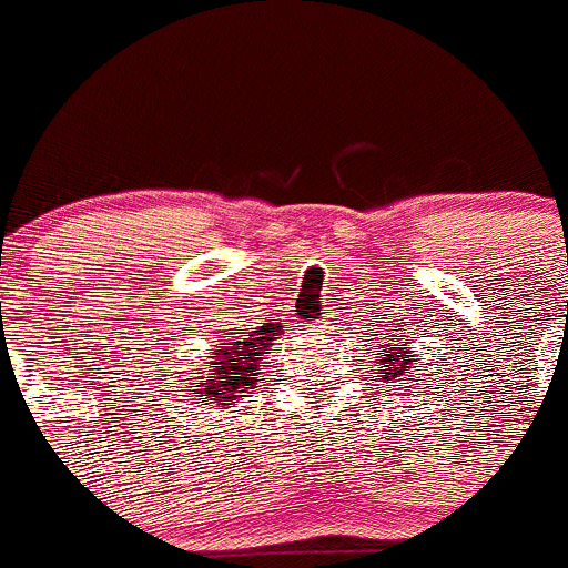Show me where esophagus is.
Instances as JSON below:
<instances>
[{
	"label": "esophagus",
	"mask_w": 568,
	"mask_h": 568,
	"mask_svg": "<svg viewBox=\"0 0 568 568\" xmlns=\"http://www.w3.org/2000/svg\"><path fill=\"white\" fill-rule=\"evenodd\" d=\"M316 329H318V332H326V329H332V316H329V313H324V316L318 318Z\"/></svg>",
	"instance_id": "esophagus-1"
}]
</instances>
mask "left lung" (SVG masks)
Wrapping results in <instances>:
<instances>
[{"label": "left lung", "instance_id": "left-lung-1", "mask_svg": "<svg viewBox=\"0 0 568 568\" xmlns=\"http://www.w3.org/2000/svg\"><path fill=\"white\" fill-rule=\"evenodd\" d=\"M406 335H390L387 332V341L382 343V354H379V365H382V382H395L393 387H398V390H404V385H409V376H415L412 382H420V374H415L417 368H420V363L415 359V354H412L409 343L404 341ZM420 390V387H417Z\"/></svg>", "mask_w": 568, "mask_h": 568}]
</instances>
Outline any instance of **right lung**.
Here are the masks:
<instances>
[{"mask_svg": "<svg viewBox=\"0 0 568 568\" xmlns=\"http://www.w3.org/2000/svg\"><path fill=\"white\" fill-rule=\"evenodd\" d=\"M280 335V321L272 324L252 326V329L225 332V341H216L214 357L209 365L197 368L178 379V404H186V409H231L242 404L244 395L255 390L257 371L266 354L272 352L274 341Z\"/></svg>", "mask_w": 568, "mask_h": 568, "instance_id": "add662e5", "label": "right lung"}]
</instances>
